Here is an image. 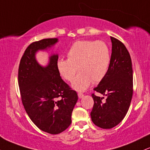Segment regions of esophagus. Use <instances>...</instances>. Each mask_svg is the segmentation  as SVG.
Segmentation results:
<instances>
[{
  "label": "esophagus",
  "instance_id": "esophagus-1",
  "mask_svg": "<svg viewBox=\"0 0 150 150\" xmlns=\"http://www.w3.org/2000/svg\"><path fill=\"white\" fill-rule=\"evenodd\" d=\"M83 97H84L83 94H82V93H78V97L80 98V99H82Z\"/></svg>",
  "mask_w": 150,
  "mask_h": 150
}]
</instances>
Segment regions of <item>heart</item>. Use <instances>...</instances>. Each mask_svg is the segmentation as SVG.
Listing matches in <instances>:
<instances>
[{"label": "heart", "mask_w": 150, "mask_h": 150, "mask_svg": "<svg viewBox=\"0 0 150 150\" xmlns=\"http://www.w3.org/2000/svg\"><path fill=\"white\" fill-rule=\"evenodd\" d=\"M68 59H59L56 68L61 76L71 82L77 70L80 73L74 80L72 87L84 91L91 83H97L104 78L111 63V51L101 41H78L67 52Z\"/></svg>", "instance_id": "obj_1"}]
</instances>
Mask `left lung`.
Returning a JSON list of instances; mask_svg holds the SVG:
<instances>
[{
  "label": "left lung",
  "instance_id": "1",
  "mask_svg": "<svg viewBox=\"0 0 150 150\" xmlns=\"http://www.w3.org/2000/svg\"><path fill=\"white\" fill-rule=\"evenodd\" d=\"M112 52L106 75L94 91L106 96H95L91 118L97 126L110 129L119 124L128 111L132 97V61L126 47L119 40L111 37Z\"/></svg>",
  "mask_w": 150,
  "mask_h": 150
}]
</instances>
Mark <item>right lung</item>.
Here are the masks:
<instances>
[{
    "mask_svg": "<svg viewBox=\"0 0 150 150\" xmlns=\"http://www.w3.org/2000/svg\"><path fill=\"white\" fill-rule=\"evenodd\" d=\"M58 42L44 39L31 44L25 50L18 70V85L24 107L32 121L42 131L56 135L71 123L78 97L61 79L56 68L57 53H51L46 66L38 63L36 54L48 51Z\"/></svg>",
    "mask_w": 150,
    "mask_h": 150,
    "instance_id": "obj_1",
    "label": "right lung"
}]
</instances>
